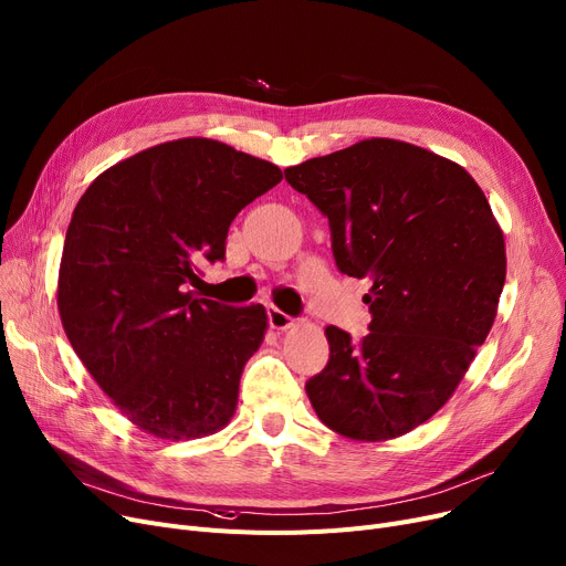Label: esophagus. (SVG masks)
<instances>
[{"instance_id": "obj_1", "label": "esophagus", "mask_w": 566, "mask_h": 566, "mask_svg": "<svg viewBox=\"0 0 566 566\" xmlns=\"http://www.w3.org/2000/svg\"><path fill=\"white\" fill-rule=\"evenodd\" d=\"M268 324L275 331H286V328H293V316H289L286 312H282L275 305H270L268 307Z\"/></svg>"}]
</instances>
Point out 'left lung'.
<instances>
[{"label": "left lung", "instance_id": "1", "mask_svg": "<svg viewBox=\"0 0 566 566\" xmlns=\"http://www.w3.org/2000/svg\"><path fill=\"white\" fill-rule=\"evenodd\" d=\"M328 217L337 270L370 277L373 322L352 339L326 328L331 358L305 384L331 430L400 437L444 407L493 328L504 235L481 187L444 157L370 138L284 170Z\"/></svg>", "mask_w": 566, "mask_h": 566}]
</instances>
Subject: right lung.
Instances as JSON below:
<instances>
[{
  "mask_svg": "<svg viewBox=\"0 0 566 566\" xmlns=\"http://www.w3.org/2000/svg\"><path fill=\"white\" fill-rule=\"evenodd\" d=\"M282 180L263 159L180 138L115 164L73 210L57 307L87 373L140 430L193 439L235 411L263 305L199 298L203 261H224L235 214Z\"/></svg>",
  "mask_w": 566,
  "mask_h": 566,
  "instance_id": "add662e5",
  "label": "right lung"
}]
</instances>
